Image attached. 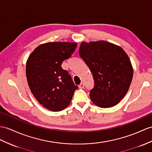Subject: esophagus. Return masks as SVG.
<instances>
[{
    "mask_svg": "<svg viewBox=\"0 0 152 152\" xmlns=\"http://www.w3.org/2000/svg\"><path fill=\"white\" fill-rule=\"evenodd\" d=\"M79 88L80 89H83L84 88V84L83 83H80L79 85Z\"/></svg>",
    "mask_w": 152,
    "mask_h": 152,
    "instance_id": "obj_1",
    "label": "esophagus"
}]
</instances>
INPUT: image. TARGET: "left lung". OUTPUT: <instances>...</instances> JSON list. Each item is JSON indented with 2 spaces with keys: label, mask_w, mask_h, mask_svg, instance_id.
<instances>
[{
  "label": "left lung",
  "mask_w": 152,
  "mask_h": 152,
  "mask_svg": "<svg viewBox=\"0 0 152 152\" xmlns=\"http://www.w3.org/2000/svg\"><path fill=\"white\" fill-rule=\"evenodd\" d=\"M79 55L93 75L91 100L101 108L117 104L126 94L133 78V68L121 47L106 41L83 42Z\"/></svg>",
  "instance_id": "1"
}]
</instances>
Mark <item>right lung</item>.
<instances>
[{
    "instance_id": "1",
    "label": "right lung",
    "mask_w": 152,
    "mask_h": 152,
    "mask_svg": "<svg viewBox=\"0 0 152 152\" xmlns=\"http://www.w3.org/2000/svg\"><path fill=\"white\" fill-rule=\"evenodd\" d=\"M77 43L48 42L36 48L26 62V73L31 93L40 104L53 112L66 108L78 86L61 65L72 56Z\"/></svg>"
}]
</instances>
